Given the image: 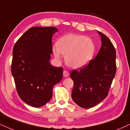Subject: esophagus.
I'll return each mask as SVG.
<instances>
[{
    "instance_id": "esophagus-1",
    "label": "esophagus",
    "mask_w": 130,
    "mask_h": 130,
    "mask_svg": "<svg viewBox=\"0 0 130 130\" xmlns=\"http://www.w3.org/2000/svg\"><path fill=\"white\" fill-rule=\"evenodd\" d=\"M69 76V73L67 70H64L63 72V76L64 77H67Z\"/></svg>"
}]
</instances>
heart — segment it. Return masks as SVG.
Returning a JSON list of instances; mask_svg holds the SVG:
<instances>
[{"instance_id":"1","label":"heart","mask_w":130,"mask_h":130,"mask_svg":"<svg viewBox=\"0 0 130 130\" xmlns=\"http://www.w3.org/2000/svg\"><path fill=\"white\" fill-rule=\"evenodd\" d=\"M57 48H53L55 58L65 56L66 63L73 69L86 66L92 59L95 46L92 39L79 34H69L61 37L56 42Z\"/></svg>"}]
</instances>
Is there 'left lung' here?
<instances>
[{
    "instance_id": "obj_1",
    "label": "left lung",
    "mask_w": 130,
    "mask_h": 130,
    "mask_svg": "<svg viewBox=\"0 0 130 130\" xmlns=\"http://www.w3.org/2000/svg\"><path fill=\"white\" fill-rule=\"evenodd\" d=\"M102 45L98 54L86 66L73 70L72 98L83 108L93 107L106 98L116 73V51L108 37L98 32Z\"/></svg>"
}]
</instances>
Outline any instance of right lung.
<instances>
[{"mask_svg":"<svg viewBox=\"0 0 130 130\" xmlns=\"http://www.w3.org/2000/svg\"><path fill=\"white\" fill-rule=\"evenodd\" d=\"M57 28L32 27L16 42L11 72L18 94L29 105L39 108L53 96V87L63 77V69L51 65L53 35Z\"/></svg>","mask_w":130,"mask_h":130,"instance_id":"1","label":"right lung"}]
</instances>
